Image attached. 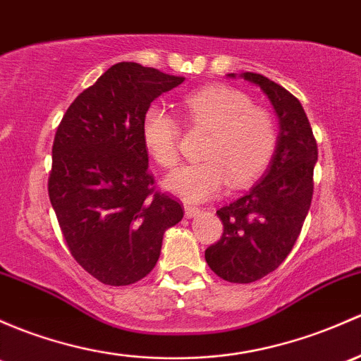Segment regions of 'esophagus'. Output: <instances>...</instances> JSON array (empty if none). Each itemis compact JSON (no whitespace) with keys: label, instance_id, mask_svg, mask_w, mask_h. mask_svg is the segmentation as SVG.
Wrapping results in <instances>:
<instances>
[{"label":"esophagus","instance_id":"obj_1","mask_svg":"<svg viewBox=\"0 0 361 361\" xmlns=\"http://www.w3.org/2000/svg\"><path fill=\"white\" fill-rule=\"evenodd\" d=\"M183 209H185V216H187V218H193V216L199 214L200 212V207L192 206V204H183Z\"/></svg>","mask_w":361,"mask_h":361}]
</instances>
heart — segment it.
<instances>
[{
  "mask_svg": "<svg viewBox=\"0 0 361 361\" xmlns=\"http://www.w3.org/2000/svg\"><path fill=\"white\" fill-rule=\"evenodd\" d=\"M192 131L207 133L200 147L202 162L187 164L164 181L169 192L187 200H206L223 190L226 181L240 188L256 180L276 147L275 121L256 107L242 91L230 86H206L181 100ZM142 143L161 168L171 169L180 159V126L161 105L143 114Z\"/></svg>",
  "mask_w": 361,
  "mask_h": 361,
  "instance_id": "heart-1",
  "label": "heart"
}]
</instances>
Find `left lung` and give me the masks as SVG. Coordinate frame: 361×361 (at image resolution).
<instances>
[{"instance_id": "obj_1", "label": "left lung", "mask_w": 361, "mask_h": 361, "mask_svg": "<svg viewBox=\"0 0 361 361\" xmlns=\"http://www.w3.org/2000/svg\"><path fill=\"white\" fill-rule=\"evenodd\" d=\"M240 78L263 90L279 117L280 133L263 180L216 211L223 235L206 249V261L226 282L250 283L276 270L294 247L311 206L318 149L294 94L261 74L244 72Z\"/></svg>"}]
</instances>
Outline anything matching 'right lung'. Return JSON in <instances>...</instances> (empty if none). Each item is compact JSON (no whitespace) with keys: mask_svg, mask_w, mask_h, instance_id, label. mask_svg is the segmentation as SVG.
<instances>
[{"mask_svg":"<svg viewBox=\"0 0 361 361\" xmlns=\"http://www.w3.org/2000/svg\"><path fill=\"white\" fill-rule=\"evenodd\" d=\"M181 75L119 62L67 109L51 149L48 195L72 257L105 286H130L154 270L162 237L183 218L155 190L142 119Z\"/></svg>","mask_w":361,"mask_h":361,"instance_id":"1","label":"right lung"}]
</instances>
